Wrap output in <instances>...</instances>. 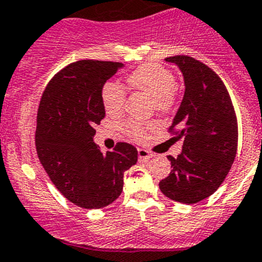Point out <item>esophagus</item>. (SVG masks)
I'll list each match as a JSON object with an SVG mask.
<instances>
[{"instance_id":"34e87169","label":"esophagus","mask_w":262,"mask_h":262,"mask_svg":"<svg viewBox=\"0 0 262 262\" xmlns=\"http://www.w3.org/2000/svg\"><path fill=\"white\" fill-rule=\"evenodd\" d=\"M137 154H139V159L140 160L150 159V158L154 157V154H152L151 151H149V150H146V149H139V150H137Z\"/></svg>"}]
</instances>
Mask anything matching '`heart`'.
Here are the masks:
<instances>
[{
	"label": "heart",
	"instance_id": "heart-1",
	"mask_svg": "<svg viewBox=\"0 0 262 262\" xmlns=\"http://www.w3.org/2000/svg\"><path fill=\"white\" fill-rule=\"evenodd\" d=\"M130 88L145 93L152 98L154 108L159 112H167L174 103L176 77L172 72L160 64L149 63L139 67L128 75ZM126 92L117 81H107L102 88V103L108 115H120L125 107ZM151 123L140 121H126L122 128L134 139H141Z\"/></svg>",
	"mask_w": 262,
	"mask_h": 262
}]
</instances>
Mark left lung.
<instances>
[{
    "mask_svg": "<svg viewBox=\"0 0 262 262\" xmlns=\"http://www.w3.org/2000/svg\"><path fill=\"white\" fill-rule=\"evenodd\" d=\"M182 72L185 94L170 131L183 139L177 158L168 155L169 176L159 182L167 198L195 204L213 195L227 177L237 152L238 127L229 93L206 64L188 56L167 57Z\"/></svg>",
    "mask_w": 262,
    "mask_h": 262,
    "instance_id": "1",
    "label": "left lung"
}]
</instances>
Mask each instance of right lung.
Wrapping results in <instances>:
<instances>
[{"label": "right lung", "mask_w": 262, "mask_h": 262, "mask_svg": "<svg viewBox=\"0 0 262 262\" xmlns=\"http://www.w3.org/2000/svg\"><path fill=\"white\" fill-rule=\"evenodd\" d=\"M125 64L82 59L54 75L37 116L38 158L57 190L80 208L100 209L123 190V173L137 162V150L118 142L103 154L94 126L105 117L102 88Z\"/></svg>", "instance_id": "right-lung-1"}]
</instances>
